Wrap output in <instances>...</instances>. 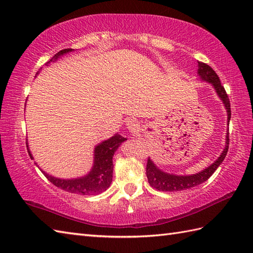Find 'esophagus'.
<instances>
[{"instance_id":"esophagus-1","label":"esophagus","mask_w":253,"mask_h":253,"mask_svg":"<svg viewBox=\"0 0 253 253\" xmlns=\"http://www.w3.org/2000/svg\"><path fill=\"white\" fill-rule=\"evenodd\" d=\"M127 128L129 130H131V131H137L138 130V128H139V122H137L136 120H132V118H130V120H128L127 121Z\"/></svg>"}]
</instances>
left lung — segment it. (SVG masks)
Listing matches in <instances>:
<instances>
[{
    "mask_svg": "<svg viewBox=\"0 0 253 253\" xmlns=\"http://www.w3.org/2000/svg\"><path fill=\"white\" fill-rule=\"evenodd\" d=\"M198 67H199L198 68L199 76H200V78L204 80V82H208L213 85L217 95L219 96V99L223 101L225 109H226V112H227V123H229L230 115H232V113H230L229 99L226 91H225L221 82H219L217 74L213 71V68L211 66H209L206 63L198 62ZM228 135L229 133L227 130L226 146H225V149L223 150V152L221 155H219L218 159L213 164L210 165L209 168L199 171L197 174L180 176V175L165 173V171L161 170L149 158L146 171H147V177H148V181L150 186L160 191H179V190L189 189V188L198 186L202 184V182L207 181L210 177L212 176L214 171L217 169L218 166L222 164L225 157H226L227 151H228V144H229Z\"/></svg>",
    "mask_w": 253,
    "mask_h": 253,
    "instance_id": "8db88e82",
    "label": "left lung"
}]
</instances>
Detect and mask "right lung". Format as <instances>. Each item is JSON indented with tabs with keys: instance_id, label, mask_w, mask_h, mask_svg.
Wrapping results in <instances>:
<instances>
[{
	"instance_id": "obj_1",
	"label": "right lung",
	"mask_w": 253,
	"mask_h": 253,
	"mask_svg": "<svg viewBox=\"0 0 253 253\" xmlns=\"http://www.w3.org/2000/svg\"><path fill=\"white\" fill-rule=\"evenodd\" d=\"M72 51L73 49H64L57 52L49 62L45 63V65L47 66L51 62H55L58 57ZM38 74H39V72L37 73V75ZM125 140H127L126 138L115 133V136L99 143L94 148V161L92 169L89 171V174L84 177L73 179H61L46 174L42 169L41 171L53 185L61 188L63 190L72 193H78V195H96V193L104 191L110 187L113 178V155H114L117 148L121 146V143ZM28 153L30 158L34 159L29 149Z\"/></svg>"
}]
</instances>
